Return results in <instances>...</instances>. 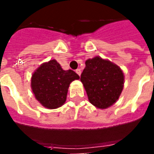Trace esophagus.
<instances>
[{"label":"esophagus","mask_w":154,"mask_h":154,"mask_svg":"<svg viewBox=\"0 0 154 154\" xmlns=\"http://www.w3.org/2000/svg\"><path fill=\"white\" fill-rule=\"evenodd\" d=\"M76 72H77V73L78 74L79 76H80V75H81V72H81V69H79V68H77V70H76Z\"/></svg>","instance_id":"esophagus-1"}]
</instances>
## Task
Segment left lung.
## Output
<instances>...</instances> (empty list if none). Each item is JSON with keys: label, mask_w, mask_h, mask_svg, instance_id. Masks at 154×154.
<instances>
[{"label": "left lung", "mask_w": 154, "mask_h": 154, "mask_svg": "<svg viewBox=\"0 0 154 154\" xmlns=\"http://www.w3.org/2000/svg\"><path fill=\"white\" fill-rule=\"evenodd\" d=\"M81 82L91 103L106 109L119 99L124 87V74L116 64L95 57L86 61Z\"/></svg>", "instance_id": "1"}]
</instances>
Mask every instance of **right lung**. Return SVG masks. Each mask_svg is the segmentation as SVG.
<instances>
[{
	"label": "right lung",
	"instance_id": "1",
	"mask_svg": "<svg viewBox=\"0 0 154 154\" xmlns=\"http://www.w3.org/2000/svg\"><path fill=\"white\" fill-rule=\"evenodd\" d=\"M80 77L72 70H63L57 61L42 64L31 78L35 98L46 108L56 109L66 101L70 83Z\"/></svg>",
	"mask_w": 154,
	"mask_h": 154
}]
</instances>
